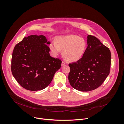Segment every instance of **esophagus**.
Masks as SVG:
<instances>
[{"label":"esophagus","instance_id":"1","mask_svg":"<svg viewBox=\"0 0 124 124\" xmlns=\"http://www.w3.org/2000/svg\"><path fill=\"white\" fill-rule=\"evenodd\" d=\"M65 64V62H63V61H62V66H64Z\"/></svg>","mask_w":124,"mask_h":124}]
</instances>
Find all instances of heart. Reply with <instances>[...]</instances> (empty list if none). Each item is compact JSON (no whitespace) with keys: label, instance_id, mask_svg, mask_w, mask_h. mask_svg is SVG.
<instances>
[{"label":"heart","instance_id":"b5f03b06","mask_svg":"<svg viewBox=\"0 0 124 124\" xmlns=\"http://www.w3.org/2000/svg\"><path fill=\"white\" fill-rule=\"evenodd\" d=\"M49 48L54 56L60 53L70 62H75L80 59L85 52L86 42L85 39L76 35L59 36L56 42L52 41Z\"/></svg>","mask_w":124,"mask_h":124}]
</instances>
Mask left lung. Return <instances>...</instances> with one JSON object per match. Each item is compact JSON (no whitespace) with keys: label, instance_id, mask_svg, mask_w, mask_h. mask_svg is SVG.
<instances>
[{"label":"left lung","instance_id":"left-lung-1","mask_svg":"<svg viewBox=\"0 0 124 124\" xmlns=\"http://www.w3.org/2000/svg\"><path fill=\"white\" fill-rule=\"evenodd\" d=\"M87 47L82 57L69 64L68 79L71 87L88 92L99 87L110 72L111 52L95 37L87 36Z\"/></svg>","mask_w":124,"mask_h":124}]
</instances>
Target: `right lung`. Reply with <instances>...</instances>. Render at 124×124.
Instances as JSON below:
<instances>
[{"instance_id":"1","label":"right lung","mask_w":124,"mask_h":124,"mask_svg":"<svg viewBox=\"0 0 124 124\" xmlns=\"http://www.w3.org/2000/svg\"><path fill=\"white\" fill-rule=\"evenodd\" d=\"M51 42L44 35L25 37L14 47L11 71L24 88L35 91L44 89L52 82L62 61L51 57L47 45Z\"/></svg>"}]
</instances>
